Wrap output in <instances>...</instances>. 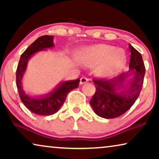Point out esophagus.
I'll use <instances>...</instances> for the list:
<instances>
[{"label":"esophagus","instance_id":"34e87169","mask_svg":"<svg viewBox=\"0 0 159 159\" xmlns=\"http://www.w3.org/2000/svg\"><path fill=\"white\" fill-rule=\"evenodd\" d=\"M88 81V78H86V77H81V79H80V84H84V83H85V82H87Z\"/></svg>","mask_w":159,"mask_h":159}]
</instances>
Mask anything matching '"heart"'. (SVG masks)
<instances>
[{"instance_id": "1", "label": "heart", "mask_w": 159, "mask_h": 159, "mask_svg": "<svg viewBox=\"0 0 159 159\" xmlns=\"http://www.w3.org/2000/svg\"><path fill=\"white\" fill-rule=\"evenodd\" d=\"M78 58L85 66L98 65L95 73L101 78H111L118 75L127 61L125 50L104 44L84 48L78 54Z\"/></svg>"}]
</instances>
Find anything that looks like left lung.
Here are the masks:
<instances>
[{
  "instance_id": "left-lung-1",
  "label": "left lung",
  "mask_w": 159,
  "mask_h": 159,
  "mask_svg": "<svg viewBox=\"0 0 159 159\" xmlns=\"http://www.w3.org/2000/svg\"><path fill=\"white\" fill-rule=\"evenodd\" d=\"M131 52L128 72L111 80H93L95 93L90 104L98 116L116 118L129 110L142 90L145 73L141 54L129 44Z\"/></svg>"
}]
</instances>
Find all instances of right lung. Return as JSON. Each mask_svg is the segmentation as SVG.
<instances>
[{"label": "right lung", "instance_id": "1", "mask_svg": "<svg viewBox=\"0 0 159 159\" xmlns=\"http://www.w3.org/2000/svg\"><path fill=\"white\" fill-rule=\"evenodd\" d=\"M53 47V36L38 38L21 54L16 72V83L21 101L30 111L41 116H49L57 112L64 104L68 93L78 88L80 83V79L61 82L51 92L38 96L29 95L23 90L22 79L30 58L38 52Z\"/></svg>", "mask_w": 159, "mask_h": 159}]
</instances>
